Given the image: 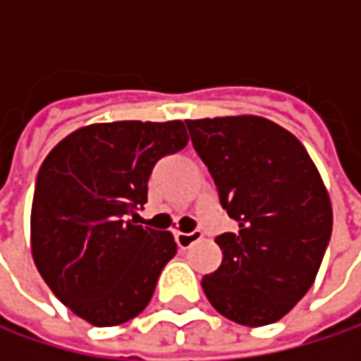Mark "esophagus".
Wrapping results in <instances>:
<instances>
[{"label": "esophagus", "mask_w": 361, "mask_h": 361, "mask_svg": "<svg viewBox=\"0 0 361 361\" xmlns=\"http://www.w3.org/2000/svg\"><path fill=\"white\" fill-rule=\"evenodd\" d=\"M202 238V232L200 230H192V232H178L176 234V243H178V247H180L181 251H185V249H190L194 243H198Z\"/></svg>", "instance_id": "34e87169"}]
</instances>
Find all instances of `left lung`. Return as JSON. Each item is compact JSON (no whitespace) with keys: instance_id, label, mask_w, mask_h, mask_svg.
<instances>
[{"instance_id":"1","label":"left lung","mask_w":361,"mask_h":361,"mask_svg":"<svg viewBox=\"0 0 361 361\" xmlns=\"http://www.w3.org/2000/svg\"><path fill=\"white\" fill-rule=\"evenodd\" d=\"M192 146L238 232L215 243L221 265L202 278L211 305L243 326L288 314L310 290L332 232L322 178L303 144L261 116L185 121Z\"/></svg>"}]
</instances>
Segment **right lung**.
Instances as JSON below:
<instances>
[{"label": "right lung", "mask_w": 361, "mask_h": 361, "mask_svg": "<svg viewBox=\"0 0 361 361\" xmlns=\"http://www.w3.org/2000/svg\"><path fill=\"white\" fill-rule=\"evenodd\" d=\"M188 144L181 121H116L77 129L43 161L31 213L37 269L94 326L135 318L178 252L169 232L137 226L154 165Z\"/></svg>", "instance_id": "obj_1"}]
</instances>
